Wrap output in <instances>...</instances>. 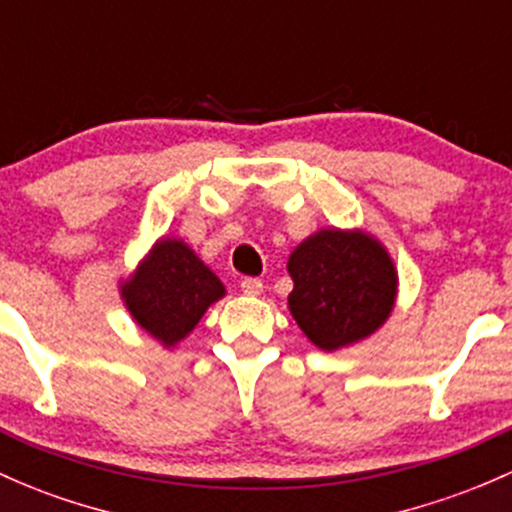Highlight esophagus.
I'll list each match as a JSON object with an SVG mask.
<instances>
[{"label":"esophagus","instance_id":"esophagus-1","mask_svg":"<svg viewBox=\"0 0 512 512\" xmlns=\"http://www.w3.org/2000/svg\"><path fill=\"white\" fill-rule=\"evenodd\" d=\"M240 291H243L245 296H260L262 294V282L255 277H245L243 282H240Z\"/></svg>","mask_w":512,"mask_h":512}]
</instances>
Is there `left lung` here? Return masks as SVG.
I'll use <instances>...</instances> for the list:
<instances>
[{"instance_id": "obj_1", "label": "left lung", "mask_w": 512, "mask_h": 512, "mask_svg": "<svg viewBox=\"0 0 512 512\" xmlns=\"http://www.w3.org/2000/svg\"><path fill=\"white\" fill-rule=\"evenodd\" d=\"M286 269L294 279L291 316L325 352L369 338L396 303L391 255L364 230H318L291 252Z\"/></svg>"}]
</instances>
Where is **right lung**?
Returning <instances> with one entry per match:
<instances>
[{
  "instance_id": "obj_1",
  "label": "right lung",
  "mask_w": 512,
  "mask_h": 512,
  "mask_svg": "<svg viewBox=\"0 0 512 512\" xmlns=\"http://www.w3.org/2000/svg\"><path fill=\"white\" fill-rule=\"evenodd\" d=\"M226 286L184 240L162 238L121 282V299L145 333L174 347L196 328Z\"/></svg>"
}]
</instances>
